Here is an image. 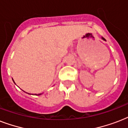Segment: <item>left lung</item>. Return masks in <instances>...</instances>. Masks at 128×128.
Listing matches in <instances>:
<instances>
[{
    "label": "left lung",
    "instance_id": "left-lung-1",
    "mask_svg": "<svg viewBox=\"0 0 128 128\" xmlns=\"http://www.w3.org/2000/svg\"><path fill=\"white\" fill-rule=\"evenodd\" d=\"M102 39H103V40H105V39H104V38H102Z\"/></svg>",
    "mask_w": 128,
    "mask_h": 128
}]
</instances>
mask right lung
Listing matches in <instances>:
<instances>
[{
	"label": "right lung",
	"instance_id": "add662e5",
	"mask_svg": "<svg viewBox=\"0 0 128 128\" xmlns=\"http://www.w3.org/2000/svg\"><path fill=\"white\" fill-rule=\"evenodd\" d=\"M35 95H41V94H35Z\"/></svg>",
	"mask_w": 128,
	"mask_h": 128
}]
</instances>
